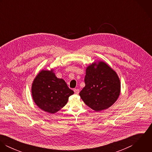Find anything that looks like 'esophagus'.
Here are the masks:
<instances>
[{
    "mask_svg": "<svg viewBox=\"0 0 152 152\" xmlns=\"http://www.w3.org/2000/svg\"><path fill=\"white\" fill-rule=\"evenodd\" d=\"M74 91L75 94H79V92H80V90H79V89H74Z\"/></svg>",
    "mask_w": 152,
    "mask_h": 152,
    "instance_id": "obj_1",
    "label": "esophagus"
}]
</instances>
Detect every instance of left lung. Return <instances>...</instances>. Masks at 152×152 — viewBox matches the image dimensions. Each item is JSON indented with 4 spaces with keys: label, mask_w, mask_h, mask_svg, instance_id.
Returning a JSON list of instances; mask_svg holds the SVG:
<instances>
[{
    "label": "left lung",
    "mask_w": 152,
    "mask_h": 152,
    "mask_svg": "<svg viewBox=\"0 0 152 152\" xmlns=\"http://www.w3.org/2000/svg\"><path fill=\"white\" fill-rule=\"evenodd\" d=\"M84 81L86 86L80 95L87 106L96 112L111 107L120 95V80L105 62L98 61L88 66Z\"/></svg>",
    "instance_id": "obj_1"
}]
</instances>
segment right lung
<instances>
[{"label":"right lung","mask_w":152,"mask_h":152,"mask_svg":"<svg viewBox=\"0 0 152 152\" xmlns=\"http://www.w3.org/2000/svg\"><path fill=\"white\" fill-rule=\"evenodd\" d=\"M31 94L37 106L45 112L54 113L65 106L74 91L64 80L56 76L53 69H43L33 82Z\"/></svg>","instance_id":"obj_1"}]
</instances>
